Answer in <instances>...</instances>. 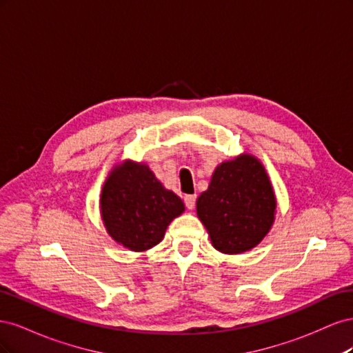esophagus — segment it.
I'll return each instance as SVG.
<instances>
[{"instance_id":"34e87169","label":"esophagus","mask_w":353,"mask_h":353,"mask_svg":"<svg viewBox=\"0 0 353 353\" xmlns=\"http://www.w3.org/2000/svg\"><path fill=\"white\" fill-rule=\"evenodd\" d=\"M184 201H185V206H187V209L193 210V209H194V206H196V196H194V194H188V196H185V197H184Z\"/></svg>"}]
</instances>
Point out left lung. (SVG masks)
<instances>
[{
	"label": "left lung",
	"mask_w": 353,
	"mask_h": 353,
	"mask_svg": "<svg viewBox=\"0 0 353 353\" xmlns=\"http://www.w3.org/2000/svg\"><path fill=\"white\" fill-rule=\"evenodd\" d=\"M196 209L213 248L239 254L256 248L272 228L276 197L261 160L243 153L216 166Z\"/></svg>",
	"instance_id": "left-lung-1"
}]
</instances>
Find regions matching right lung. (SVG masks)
<instances>
[{
	"mask_svg": "<svg viewBox=\"0 0 353 353\" xmlns=\"http://www.w3.org/2000/svg\"><path fill=\"white\" fill-rule=\"evenodd\" d=\"M185 210L143 162L123 160L105 178L100 213L109 236L131 252H145L163 240L170 222Z\"/></svg>",
	"mask_w": 353,
	"mask_h": 353,
	"instance_id": "obj_1",
	"label": "right lung"
}]
</instances>
